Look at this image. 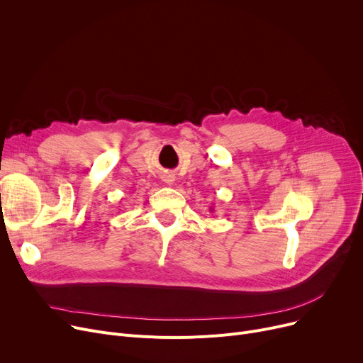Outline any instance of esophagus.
<instances>
[{
	"label": "esophagus",
	"instance_id": "34e87169",
	"mask_svg": "<svg viewBox=\"0 0 363 363\" xmlns=\"http://www.w3.org/2000/svg\"><path fill=\"white\" fill-rule=\"evenodd\" d=\"M163 181H164L166 184H174V181H175V177L172 175V174H166V175L163 177Z\"/></svg>",
	"mask_w": 363,
	"mask_h": 363
}]
</instances>
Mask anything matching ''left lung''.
I'll use <instances>...</instances> for the list:
<instances>
[{
    "mask_svg": "<svg viewBox=\"0 0 363 363\" xmlns=\"http://www.w3.org/2000/svg\"><path fill=\"white\" fill-rule=\"evenodd\" d=\"M211 211H213V208H212V207H211Z\"/></svg>",
    "mask_w": 363,
    "mask_h": 363,
    "instance_id": "8db88e82",
    "label": "left lung"
}]
</instances>
